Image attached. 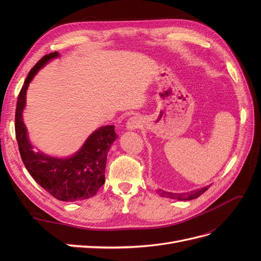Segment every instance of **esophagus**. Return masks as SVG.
Here are the masks:
<instances>
[{"label": "esophagus", "instance_id": "1", "mask_svg": "<svg viewBox=\"0 0 261 261\" xmlns=\"http://www.w3.org/2000/svg\"><path fill=\"white\" fill-rule=\"evenodd\" d=\"M126 126H127V129L136 130L141 126V118L139 116H132L126 123Z\"/></svg>", "mask_w": 261, "mask_h": 261}]
</instances>
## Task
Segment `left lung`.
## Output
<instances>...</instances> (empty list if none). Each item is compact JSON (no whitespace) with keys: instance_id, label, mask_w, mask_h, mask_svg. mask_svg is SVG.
Here are the masks:
<instances>
[{"instance_id":"obj_1","label":"left lung","mask_w":261,"mask_h":261,"mask_svg":"<svg viewBox=\"0 0 261 261\" xmlns=\"http://www.w3.org/2000/svg\"><path fill=\"white\" fill-rule=\"evenodd\" d=\"M210 186L207 187H202L200 189H196V191H193L191 193H184V194H173V193H168L159 189L158 193L161 197H167V198H172V199H177V200H192L195 198H198L200 195H202L204 192L207 191Z\"/></svg>"}]
</instances>
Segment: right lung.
<instances>
[{
	"mask_svg": "<svg viewBox=\"0 0 261 261\" xmlns=\"http://www.w3.org/2000/svg\"><path fill=\"white\" fill-rule=\"evenodd\" d=\"M59 57L50 53L30 69L18 94L15 112V134L21 160L29 174L54 198L62 201L88 199L105 184L107 155L116 134L113 125L103 126L93 132L78 152L67 159H57L41 152H34L22 121V110L26 103L29 83L44 64Z\"/></svg>",
	"mask_w": 261,
	"mask_h": 261,
	"instance_id": "right-lung-1",
	"label": "right lung"
}]
</instances>
